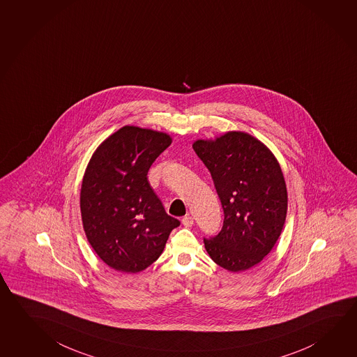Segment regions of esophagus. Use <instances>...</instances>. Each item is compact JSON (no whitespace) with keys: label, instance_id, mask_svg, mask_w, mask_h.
Listing matches in <instances>:
<instances>
[{"label":"esophagus","instance_id":"obj_1","mask_svg":"<svg viewBox=\"0 0 357 357\" xmlns=\"http://www.w3.org/2000/svg\"><path fill=\"white\" fill-rule=\"evenodd\" d=\"M182 225L186 227H191L194 225V218L191 215H186L185 218H182Z\"/></svg>","mask_w":357,"mask_h":357}]
</instances>
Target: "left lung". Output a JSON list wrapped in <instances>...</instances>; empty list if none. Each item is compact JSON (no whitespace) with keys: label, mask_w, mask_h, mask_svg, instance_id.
<instances>
[{"label":"left lung","mask_w":357,"mask_h":357,"mask_svg":"<svg viewBox=\"0 0 357 357\" xmlns=\"http://www.w3.org/2000/svg\"><path fill=\"white\" fill-rule=\"evenodd\" d=\"M196 155L208 167L224 210V224L205 249L218 266L241 272L271 253L283 230L288 196L284 177L269 149L244 132L197 139Z\"/></svg>","instance_id":"8db88e82"}]
</instances>
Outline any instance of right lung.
I'll list each match as a JSON object with an SVG mask.
<instances>
[{
	"mask_svg": "<svg viewBox=\"0 0 357 357\" xmlns=\"http://www.w3.org/2000/svg\"><path fill=\"white\" fill-rule=\"evenodd\" d=\"M172 142L163 132L124 126L91 155L80 191L86 239L107 266L138 273L165 249L180 221L167 215L147 174Z\"/></svg>",
	"mask_w": 357,
	"mask_h": 357,
	"instance_id": "1",
	"label": "right lung"
}]
</instances>
